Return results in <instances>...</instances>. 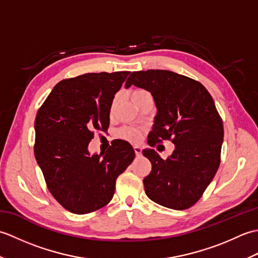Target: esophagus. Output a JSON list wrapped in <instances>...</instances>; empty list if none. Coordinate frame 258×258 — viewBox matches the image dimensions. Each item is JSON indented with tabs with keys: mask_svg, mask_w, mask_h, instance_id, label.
Returning <instances> with one entry per match:
<instances>
[{
	"mask_svg": "<svg viewBox=\"0 0 258 258\" xmlns=\"http://www.w3.org/2000/svg\"><path fill=\"white\" fill-rule=\"evenodd\" d=\"M134 151H135V154L138 155V156H140L141 154H142V147L141 146H134Z\"/></svg>",
	"mask_w": 258,
	"mask_h": 258,
	"instance_id": "obj_1",
	"label": "esophagus"
}]
</instances>
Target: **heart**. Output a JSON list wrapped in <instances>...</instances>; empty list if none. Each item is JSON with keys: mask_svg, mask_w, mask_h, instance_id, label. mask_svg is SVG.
<instances>
[{"mask_svg": "<svg viewBox=\"0 0 258 258\" xmlns=\"http://www.w3.org/2000/svg\"><path fill=\"white\" fill-rule=\"evenodd\" d=\"M145 93H147V92H145L143 90H136L132 93V98L139 96V95H142V94H145ZM113 107H114V104H113L112 108ZM118 135H119V138H122L124 140H127L130 142H134V143H135V142H139L140 139H141V133L139 132L138 130H135L133 127H124V128H122L119 131Z\"/></svg>", "mask_w": 258, "mask_h": 258, "instance_id": "b5f03b06", "label": "heart"}]
</instances>
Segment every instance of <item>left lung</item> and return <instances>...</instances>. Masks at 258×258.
<instances>
[{
  "label": "left lung",
  "instance_id": "8db88e82",
  "mask_svg": "<svg viewBox=\"0 0 258 258\" xmlns=\"http://www.w3.org/2000/svg\"><path fill=\"white\" fill-rule=\"evenodd\" d=\"M132 85L149 91L155 102L149 144L173 139L175 145L166 160L143 150L152 163L145 193L162 206L186 210L201 199L221 163L224 128L215 103L200 82L166 70L133 72L125 87Z\"/></svg>",
  "mask_w": 258,
  "mask_h": 258
}]
</instances>
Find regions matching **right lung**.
Listing matches in <instances>:
<instances>
[{
	"mask_svg": "<svg viewBox=\"0 0 258 258\" xmlns=\"http://www.w3.org/2000/svg\"><path fill=\"white\" fill-rule=\"evenodd\" d=\"M130 72L86 73L64 80L38 109L34 154L48 190L74 214H87L112 200L115 182L133 162L128 142L115 140L91 154L94 131H105L114 96Z\"/></svg>",
	"mask_w": 258,
	"mask_h": 258,
	"instance_id": "1",
	"label": "right lung"
}]
</instances>
